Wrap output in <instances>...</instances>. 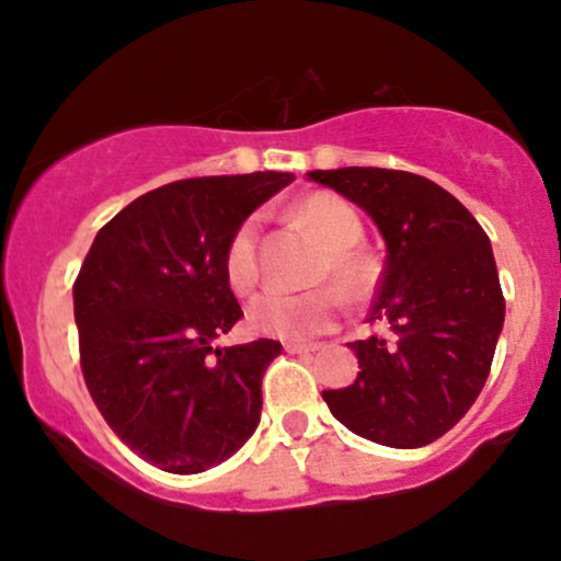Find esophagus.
Here are the masks:
<instances>
[{
	"mask_svg": "<svg viewBox=\"0 0 561 561\" xmlns=\"http://www.w3.org/2000/svg\"><path fill=\"white\" fill-rule=\"evenodd\" d=\"M285 352L287 355H311V352H317V344H296V341H290V344H285Z\"/></svg>",
	"mask_w": 561,
	"mask_h": 561,
	"instance_id": "1",
	"label": "esophagus"
}]
</instances>
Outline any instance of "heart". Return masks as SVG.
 Instances as JSON below:
<instances>
[{
  "instance_id": "obj_1",
  "label": "heart",
  "mask_w": 561,
  "mask_h": 561,
  "mask_svg": "<svg viewBox=\"0 0 561 561\" xmlns=\"http://www.w3.org/2000/svg\"><path fill=\"white\" fill-rule=\"evenodd\" d=\"M296 217L320 239L325 247L317 279H330L350 296L368 290L376 279L374 257L359 250L363 239V220L344 198L333 193H311L296 204ZM222 268L233 293L247 296L261 282V220L247 217L236 226L226 244ZM341 309V298L333 287H314L309 293L268 290L252 300L247 320L250 328L261 335L274 339L304 341L309 335L322 333L333 322Z\"/></svg>"
}]
</instances>
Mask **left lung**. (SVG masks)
<instances>
[{
  "instance_id": "1",
  "label": "left lung",
  "mask_w": 561,
  "mask_h": 561,
  "mask_svg": "<svg viewBox=\"0 0 561 561\" xmlns=\"http://www.w3.org/2000/svg\"><path fill=\"white\" fill-rule=\"evenodd\" d=\"M368 211L387 241L368 322L385 335L350 344L355 385L325 389L330 414L359 438L420 449L468 414L486 385L505 320L492 244L449 191L411 172H309Z\"/></svg>"
}]
</instances>
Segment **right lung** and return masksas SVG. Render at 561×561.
Returning a JSON list of instances; mask_svg holds the SVG:
<instances>
[{
  "label": "right lung",
  "instance_id": "obj_1",
  "mask_svg": "<svg viewBox=\"0 0 561 561\" xmlns=\"http://www.w3.org/2000/svg\"><path fill=\"white\" fill-rule=\"evenodd\" d=\"M287 172L193 176L145 193L96 233L75 279L80 368L112 433L167 473H204L261 422L279 341L215 346L241 320L222 255Z\"/></svg>",
  "mask_w": 561,
  "mask_h": 561
}]
</instances>
